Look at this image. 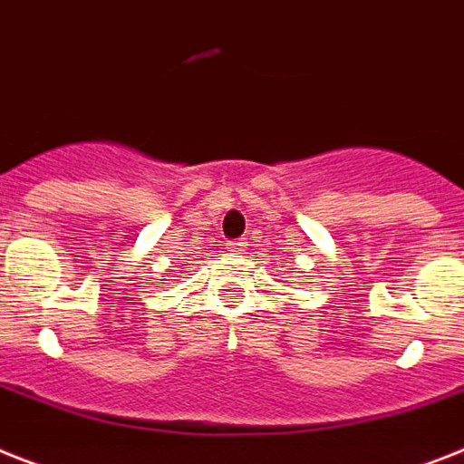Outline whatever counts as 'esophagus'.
<instances>
[{"label":"esophagus","instance_id":"34e87169","mask_svg":"<svg viewBox=\"0 0 464 464\" xmlns=\"http://www.w3.org/2000/svg\"><path fill=\"white\" fill-rule=\"evenodd\" d=\"M229 254H244L246 251V241H227V246H225Z\"/></svg>","mask_w":464,"mask_h":464}]
</instances>
